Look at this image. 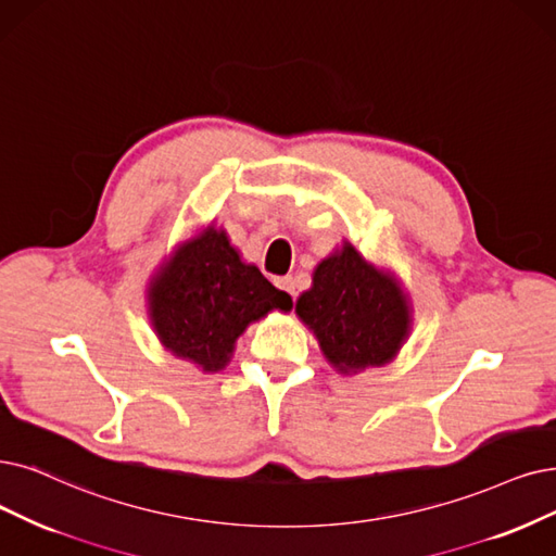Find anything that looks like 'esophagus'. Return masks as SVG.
<instances>
[{"mask_svg":"<svg viewBox=\"0 0 556 556\" xmlns=\"http://www.w3.org/2000/svg\"><path fill=\"white\" fill-rule=\"evenodd\" d=\"M276 285L280 287L282 292H287L290 294L292 299L296 296V278H292V276H285V278H276Z\"/></svg>","mask_w":556,"mask_h":556,"instance_id":"1","label":"esophagus"}]
</instances>
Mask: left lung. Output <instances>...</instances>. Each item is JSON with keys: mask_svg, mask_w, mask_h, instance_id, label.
<instances>
[{"mask_svg": "<svg viewBox=\"0 0 556 556\" xmlns=\"http://www.w3.org/2000/svg\"><path fill=\"white\" fill-rule=\"evenodd\" d=\"M296 315L317 336L332 369L346 376L390 363L413 321L394 274L376 269L349 241L317 264Z\"/></svg>", "mask_w": 556, "mask_h": 556, "instance_id": "8db88e82", "label": "left lung"}]
</instances>
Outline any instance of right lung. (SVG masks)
<instances>
[{"instance_id":"add662e5","label":"right lung","mask_w":556,"mask_h":556,"mask_svg":"<svg viewBox=\"0 0 556 556\" xmlns=\"http://www.w3.org/2000/svg\"><path fill=\"white\" fill-rule=\"evenodd\" d=\"M148 305L152 328L173 355L218 371L247 326L271 309H292V296L241 262L226 230L207 226L152 276Z\"/></svg>"}]
</instances>
